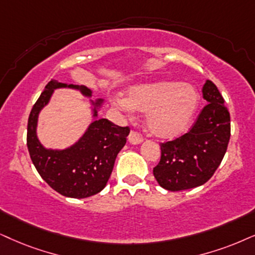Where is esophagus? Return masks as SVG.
Returning <instances> with one entry per match:
<instances>
[{"label":"esophagus","instance_id":"34e87169","mask_svg":"<svg viewBox=\"0 0 255 255\" xmlns=\"http://www.w3.org/2000/svg\"><path fill=\"white\" fill-rule=\"evenodd\" d=\"M128 141H129V143L131 144H138L141 143L143 141V137L142 135H141L138 131H130L129 133V136H128Z\"/></svg>","mask_w":255,"mask_h":255}]
</instances>
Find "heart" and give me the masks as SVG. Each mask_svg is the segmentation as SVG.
I'll use <instances>...</instances> for the list:
<instances>
[{"instance_id": "b5f03b06", "label": "heart", "mask_w": 255, "mask_h": 255, "mask_svg": "<svg viewBox=\"0 0 255 255\" xmlns=\"http://www.w3.org/2000/svg\"><path fill=\"white\" fill-rule=\"evenodd\" d=\"M117 104L124 111L146 112L150 134L170 140L186 133L192 125L200 106V94L191 83L162 80L130 87Z\"/></svg>"}]
</instances>
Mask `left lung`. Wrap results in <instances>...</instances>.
I'll return each mask as SVG.
<instances>
[{
    "label": "left lung",
    "mask_w": 255,
    "mask_h": 255,
    "mask_svg": "<svg viewBox=\"0 0 255 255\" xmlns=\"http://www.w3.org/2000/svg\"><path fill=\"white\" fill-rule=\"evenodd\" d=\"M207 106L188 133L161 143V159L153 174L167 191L178 192L204 185L224 159L231 137L230 112L213 82L202 88Z\"/></svg>",
    "instance_id": "1"
}]
</instances>
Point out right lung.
Masks as SVG:
<instances>
[{"instance_id":"add662e5","label":"right lung","mask_w":255,"mask_h":255,"mask_svg":"<svg viewBox=\"0 0 255 255\" xmlns=\"http://www.w3.org/2000/svg\"><path fill=\"white\" fill-rule=\"evenodd\" d=\"M74 89L90 99L93 122L83 136L63 150L46 148L37 136L38 117L49 103L53 90ZM88 87L51 80L34 105L28 119L27 146L41 178L54 191L68 198L83 199L98 194L107 185L115 159L126 144L129 127H119L107 119H99L105 100H93Z\"/></svg>"}]
</instances>
